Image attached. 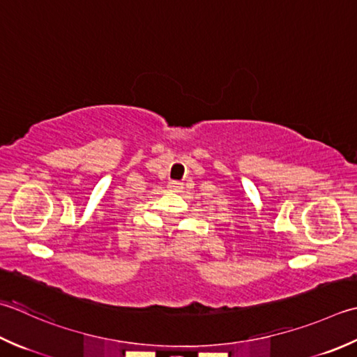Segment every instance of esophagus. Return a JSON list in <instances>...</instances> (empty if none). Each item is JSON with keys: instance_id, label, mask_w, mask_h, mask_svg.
Listing matches in <instances>:
<instances>
[{"instance_id": "esophagus-1", "label": "esophagus", "mask_w": 357, "mask_h": 357, "mask_svg": "<svg viewBox=\"0 0 357 357\" xmlns=\"http://www.w3.org/2000/svg\"><path fill=\"white\" fill-rule=\"evenodd\" d=\"M169 190L170 192H181L183 190V183H179V181H170Z\"/></svg>"}]
</instances>
